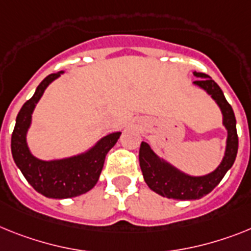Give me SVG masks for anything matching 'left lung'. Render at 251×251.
Instances as JSON below:
<instances>
[{
    "label": "left lung",
    "instance_id": "1",
    "mask_svg": "<svg viewBox=\"0 0 251 251\" xmlns=\"http://www.w3.org/2000/svg\"><path fill=\"white\" fill-rule=\"evenodd\" d=\"M194 76L198 80L194 85L203 89L217 103L222 113V125L227 131L226 148L222 161L216 170L207 175L194 176L181 171L165 158L159 157L147 142H142L139 151V162L142 168L143 177L149 189L159 194L161 197L177 201H195L209 194L220 184L223 176L232 167L236 159L239 138L236 131V119L232 107L225 98L222 89L207 74L194 71Z\"/></svg>",
    "mask_w": 251,
    "mask_h": 251
}]
</instances>
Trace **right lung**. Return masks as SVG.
<instances>
[{"label": "right lung", "instance_id": "obj_1", "mask_svg": "<svg viewBox=\"0 0 251 251\" xmlns=\"http://www.w3.org/2000/svg\"><path fill=\"white\" fill-rule=\"evenodd\" d=\"M64 73L50 74L42 80L33 97L24 103L18 113L11 136V153L15 165L38 193L52 199L79 197L92 190L100 178L107 153L121 135L120 131L107 134L90 148L70 157L46 161L31 153L26 135L31 126L33 112L44 90Z\"/></svg>", "mask_w": 251, "mask_h": 251}]
</instances>
